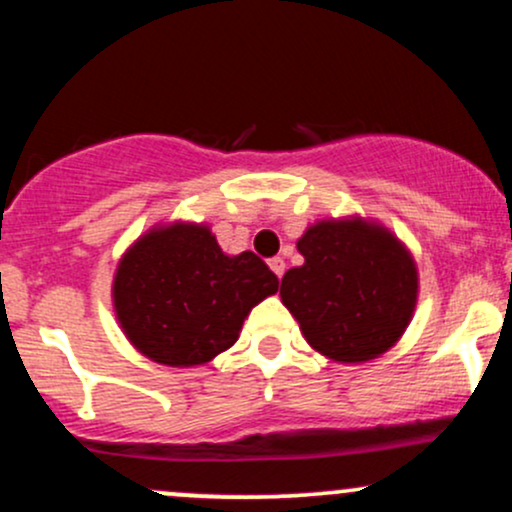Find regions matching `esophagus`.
Segmentation results:
<instances>
[{
  "mask_svg": "<svg viewBox=\"0 0 512 512\" xmlns=\"http://www.w3.org/2000/svg\"><path fill=\"white\" fill-rule=\"evenodd\" d=\"M269 267H272V272H274L276 276H279V279H281V276H284V272H286V262L281 260V257H272V260H269Z\"/></svg>",
  "mask_w": 512,
  "mask_h": 512,
  "instance_id": "34e87169",
  "label": "esophagus"
}]
</instances>
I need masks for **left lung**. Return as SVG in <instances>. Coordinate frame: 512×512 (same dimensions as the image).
I'll return each instance as SVG.
<instances>
[{
    "mask_svg": "<svg viewBox=\"0 0 512 512\" xmlns=\"http://www.w3.org/2000/svg\"><path fill=\"white\" fill-rule=\"evenodd\" d=\"M305 257L281 279V301L315 351L361 363L385 354L407 330L419 274L390 231L361 216L317 221L298 238Z\"/></svg>",
    "mask_w": 512,
    "mask_h": 512,
    "instance_id": "obj_1",
    "label": "left lung"
}]
</instances>
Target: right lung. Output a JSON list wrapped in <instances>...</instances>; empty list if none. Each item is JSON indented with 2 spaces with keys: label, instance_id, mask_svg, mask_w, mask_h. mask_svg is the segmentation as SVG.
Instances as JSON below:
<instances>
[{
  "label": "right lung",
  "instance_id": "add662e5",
  "mask_svg": "<svg viewBox=\"0 0 512 512\" xmlns=\"http://www.w3.org/2000/svg\"><path fill=\"white\" fill-rule=\"evenodd\" d=\"M276 289L279 279L255 252L223 255L209 226L175 221L122 255L113 303L134 349L190 368L231 349L250 310Z\"/></svg>",
  "mask_w": 512,
  "mask_h": 512
}]
</instances>
